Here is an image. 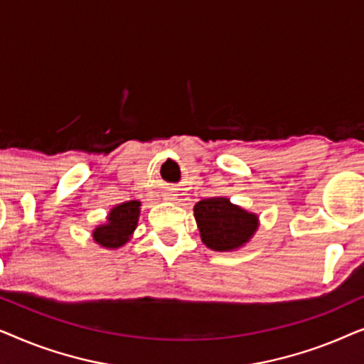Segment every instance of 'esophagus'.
Instances as JSON below:
<instances>
[{
    "instance_id": "34e87169",
    "label": "esophagus",
    "mask_w": 364,
    "mask_h": 364,
    "mask_svg": "<svg viewBox=\"0 0 364 364\" xmlns=\"http://www.w3.org/2000/svg\"><path fill=\"white\" fill-rule=\"evenodd\" d=\"M164 198H166V200H173V198H176V193H173V192H166V193H164Z\"/></svg>"
}]
</instances>
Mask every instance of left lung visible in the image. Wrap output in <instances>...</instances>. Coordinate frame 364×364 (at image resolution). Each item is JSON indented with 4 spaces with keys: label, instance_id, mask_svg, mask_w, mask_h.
Instances as JSON below:
<instances>
[{
    "label": "left lung",
    "instance_id": "left-lung-1",
    "mask_svg": "<svg viewBox=\"0 0 364 364\" xmlns=\"http://www.w3.org/2000/svg\"><path fill=\"white\" fill-rule=\"evenodd\" d=\"M200 238L210 250L232 252L245 245L258 228L255 213L233 205L225 197H210L193 207Z\"/></svg>",
    "mask_w": 364,
    "mask_h": 364
}]
</instances>
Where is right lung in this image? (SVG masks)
<instances>
[{"mask_svg":"<svg viewBox=\"0 0 364 364\" xmlns=\"http://www.w3.org/2000/svg\"><path fill=\"white\" fill-rule=\"evenodd\" d=\"M141 202L129 200L111 208L107 222L94 228V242L104 248H119L131 240L134 230L137 228Z\"/></svg>","mask_w":364,"mask_h":364,"instance_id":"1","label":"right lung"}]
</instances>
